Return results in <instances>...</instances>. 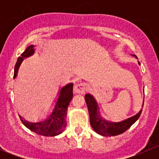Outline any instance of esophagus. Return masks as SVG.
I'll use <instances>...</instances> for the list:
<instances>
[{"mask_svg": "<svg viewBox=\"0 0 159 159\" xmlns=\"http://www.w3.org/2000/svg\"><path fill=\"white\" fill-rule=\"evenodd\" d=\"M87 83L85 82L77 83L74 86V91L77 94H84V91L87 89Z\"/></svg>", "mask_w": 159, "mask_h": 159, "instance_id": "esophagus-1", "label": "esophagus"}]
</instances>
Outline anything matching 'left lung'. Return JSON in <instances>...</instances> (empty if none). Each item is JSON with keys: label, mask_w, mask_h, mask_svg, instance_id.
Masks as SVG:
<instances>
[{"label": "left lung", "mask_w": 159, "mask_h": 159, "mask_svg": "<svg viewBox=\"0 0 159 159\" xmlns=\"http://www.w3.org/2000/svg\"><path fill=\"white\" fill-rule=\"evenodd\" d=\"M139 65H140L139 61ZM84 99H85L86 104L89 108L90 124L91 127L98 134L103 136H115L127 131L139 119L142 111V109H141L140 111L135 115L119 122L108 121L100 116L98 105L94 98L91 94H86L84 96Z\"/></svg>", "instance_id": "obj_1"}]
</instances>
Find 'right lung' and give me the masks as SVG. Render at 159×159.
I'll use <instances>...</instances> for the list:
<instances>
[{
    "label": "right lung",
    "mask_w": 159,
    "mask_h": 159,
    "mask_svg": "<svg viewBox=\"0 0 159 159\" xmlns=\"http://www.w3.org/2000/svg\"><path fill=\"white\" fill-rule=\"evenodd\" d=\"M34 46L30 45L18 57L14 67V78L17 76L19 67L23 61L24 58L30 57L34 53ZM73 98V84H66L64 86L59 92L58 98L55 104L54 109L47 119L41 122H29L24 120L21 116L19 115L20 121L24 125L34 132L44 136H55L61 134L66 127V115L68 107L70 102Z\"/></svg>",
    "instance_id": "1"
}]
</instances>
